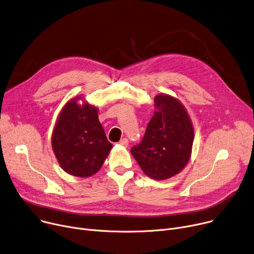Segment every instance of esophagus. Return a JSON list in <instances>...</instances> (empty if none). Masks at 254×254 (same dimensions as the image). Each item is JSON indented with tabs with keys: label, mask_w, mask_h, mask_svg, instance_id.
Here are the masks:
<instances>
[{
	"label": "esophagus",
	"mask_w": 254,
	"mask_h": 254,
	"mask_svg": "<svg viewBox=\"0 0 254 254\" xmlns=\"http://www.w3.org/2000/svg\"><path fill=\"white\" fill-rule=\"evenodd\" d=\"M118 144H120L123 147H127L128 146V141H127V139H122Z\"/></svg>",
	"instance_id": "1"
}]
</instances>
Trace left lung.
<instances>
[{
  "label": "left lung",
  "mask_w": 254,
  "mask_h": 254,
  "mask_svg": "<svg viewBox=\"0 0 254 254\" xmlns=\"http://www.w3.org/2000/svg\"><path fill=\"white\" fill-rule=\"evenodd\" d=\"M154 115L142 142L130 149L143 173L163 181L180 174L191 158L194 127L181 101L167 94L154 98Z\"/></svg>",
  "instance_id": "obj_1"
}]
</instances>
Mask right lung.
Wrapping results in <instances>:
<instances>
[{
    "label": "right lung",
    "mask_w": 254,
    "mask_h": 254,
    "mask_svg": "<svg viewBox=\"0 0 254 254\" xmlns=\"http://www.w3.org/2000/svg\"><path fill=\"white\" fill-rule=\"evenodd\" d=\"M78 100L83 103L79 105ZM51 142L62 170L78 178L98 173L112 149L99 122L98 108L82 95L67 101L62 107Z\"/></svg>",
    "instance_id": "right-lung-1"
}]
</instances>
